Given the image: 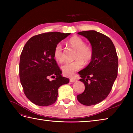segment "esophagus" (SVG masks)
Wrapping results in <instances>:
<instances>
[{"instance_id": "obj_1", "label": "esophagus", "mask_w": 133, "mask_h": 133, "mask_svg": "<svg viewBox=\"0 0 133 133\" xmlns=\"http://www.w3.org/2000/svg\"><path fill=\"white\" fill-rule=\"evenodd\" d=\"M77 81V79L74 77H72V78H70V82H75Z\"/></svg>"}]
</instances>
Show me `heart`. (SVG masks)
Here are the masks:
<instances>
[{
	"mask_svg": "<svg viewBox=\"0 0 133 133\" xmlns=\"http://www.w3.org/2000/svg\"><path fill=\"white\" fill-rule=\"evenodd\" d=\"M69 43L77 50L75 58L73 62H67L62 67V71L64 75L71 76L74 73L81 69L85 64L89 63L93 56L92 47L85 44V42L79 36H74L69 39ZM54 57L56 61L62 63L64 61V56L62 47L60 43L56 45L54 49Z\"/></svg>",
	"mask_w": 133,
	"mask_h": 133,
	"instance_id": "b5f03b06",
	"label": "heart"
}]
</instances>
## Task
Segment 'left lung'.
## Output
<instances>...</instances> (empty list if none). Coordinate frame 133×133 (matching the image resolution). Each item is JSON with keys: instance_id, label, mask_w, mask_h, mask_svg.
I'll use <instances>...</instances> for the list:
<instances>
[{"instance_id": "8db88e82", "label": "left lung", "mask_w": 133, "mask_h": 133, "mask_svg": "<svg viewBox=\"0 0 133 133\" xmlns=\"http://www.w3.org/2000/svg\"><path fill=\"white\" fill-rule=\"evenodd\" d=\"M78 34L89 41L93 56L88 66L78 72L85 89L77 95V99L84 105H95L108 96L117 77V51L111 39L103 34L94 30Z\"/></svg>"}]
</instances>
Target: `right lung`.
I'll list each match as a JSON object with an SVG mask.
<instances>
[{"label": "right lung", "mask_w": 133, "mask_h": 133, "mask_svg": "<svg viewBox=\"0 0 133 133\" xmlns=\"http://www.w3.org/2000/svg\"><path fill=\"white\" fill-rule=\"evenodd\" d=\"M70 33L50 32L31 38L24 45L19 62V77L26 97L41 106L54 103L59 87L69 82L54 57L56 44ZM53 78L52 81L49 78Z\"/></svg>", "instance_id": "1"}]
</instances>
